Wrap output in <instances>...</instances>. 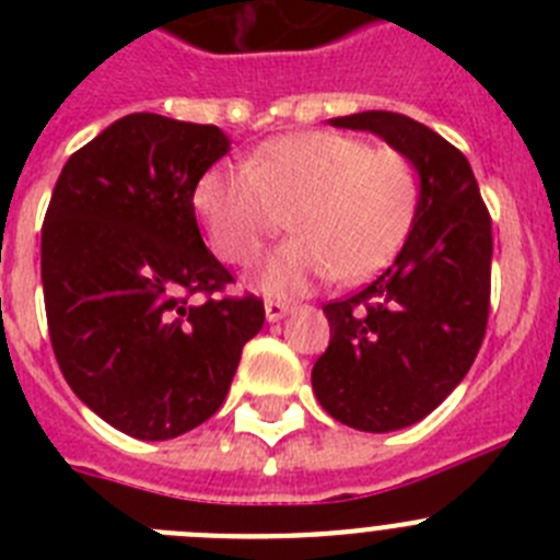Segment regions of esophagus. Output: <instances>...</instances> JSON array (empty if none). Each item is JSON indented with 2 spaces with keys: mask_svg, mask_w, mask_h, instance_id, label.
<instances>
[{
  "mask_svg": "<svg viewBox=\"0 0 560 560\" xmlns=\"http://www.w3.org/2000/svg\"><path fill=\"white\" fill-rule=\"evenodd\" d=\"M289 311H291L289 303H277V300H269V303H266V319H269V323H280V319H283Z\"/></svg>",
  "mask_w": 560,
  "mask_h": 560,
  "instance_id": "34e87169",
  "label": "esophagus"
}]
</instances>
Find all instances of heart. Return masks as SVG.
Returning <instances> with one entry per match:
<instances>
[{"instance_id": "heart-1", "label": "heart", "mask_w": 560, "mask_h": 560, "mask_svg": "<svg viewBox=\"0 0 560 560\" xmlns=\"http://www.w3.org/2000/svg\"><path fill=\"white\" fill-rule=\"evenodd\" d=\"M210 249L252 266L266 241L296 232L266 260L257 283L271 296L308 291L336 277L359 283L398 255L418 210V176L407 156L334 131L283 133L249 165L207 167L192 187Z\"/></svg>"}]
</instances>
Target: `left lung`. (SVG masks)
<instances>
[{
    "mask_svg": "<svg viewBox=\"0 0 560 560\" xmlns=\"http://www.w3.org/2000/svg\"><path fill=\"white\" fill-rule=\"evenodd\" d=\"M370 131L418 171V210L393 266L325 305L330 345L311 370L325 412L359 432H395L448 398L482 345L491 303V215L463 153L395 112L328 120Z\"/></svg>",
    "mask_w": 560,
    "mask_h": 560,
    "instance_id": "8db88e82",
    "label": "left lung"
}]
</instances>
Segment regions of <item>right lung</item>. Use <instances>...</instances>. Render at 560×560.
I'll return each mask as SVG.
<instances>
[{
  "instance_id": "1",
  "label": "right lung",
  "mask_w": 560,
  "mask_h": 560,
  "mask_svg": "<svg viewBox=\"0 0 560 560\" xmlns=\"http://www.w3.org/2000/svg\"><path fill=\"white\" fill-rule=\"evenodd\" d=\"M230 142L219 126L126 114L69 156L49 199L42 283L58 368L137 440L179 438L219 412L264 328L257 296H212L232 275L192 210V187Z\"/></svg>"
}]
</instances>
